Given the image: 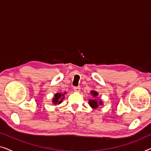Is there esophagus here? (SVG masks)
<instances>
[{
    "mask_svg": "<svg viewBox=\"0 0 151 151\" xmlns=\"http://www.w3.org/2000/svg\"><path fill=\"white\" fill-rule=\"evenodd\" d=\"M73 90L75 91L76 92H80V87H79V86H76V87L73 88Z\"/></svg>",
    "mask_w": 151,
    "mask_h": 151,
    "instance_id": "esophagus-1",
    "label": "esophagus"
}]
</instances>
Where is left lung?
Instances as JSON below:
<instances>
[{
  "label": "left lung",
  "instance_id": "obj_1",
  "mask_svg": "<svg viewBox=\"0 0 151 151\" xmlns=\"http://www.w3.org/2000/svg\"><path fill=\"white\" fill-rule=\"evenodd\" d=\"M91 95L93 99H90L88 100V104L93 109H97L99 106L103 105V101L102 100H98V93L96 91L92 90L91 91Z\"/></svg>",
  "mask_w": 151,
  "mask_h": 151
}]
</instances>
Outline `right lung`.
<instances>
[{
	"label": "right lung",
	"mask_w": 151,
	"mask_h": 151,
	"mask_svg": "<svg viewBox=\"0 0 151 151\" xmlns=\"http://www.w3.org/2000/svg\"><path fill=\"white\" fill-rule=\"evenodd\" d=\"M66 94V92L64 93H57L53 96L52 98V102L54 104H61L63 100L65 99V95Z\"/></svg>",
	"instance_id": "right-lung-1"
}]
</instances>
